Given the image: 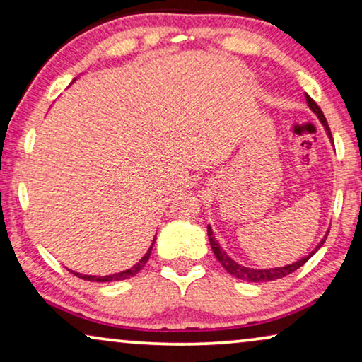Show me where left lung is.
Returning a JSON list of instances; mask_svg holds the SVG:
<instances>
[{"label":"left lung","instance_id":"1","mask_svg":"<svg viewBox=\"0 0 362 362\" xmlns=\"http://www.w3.org/2000/svg\"><path fill=\"white\" fill-rule=\"evenodd\" d=\"M305 98H306V103H308L310 110L313 112L316 117H318V120H320L321 123H323V127H325V130H326V135H328L331 143H333V136H331L328 122H326V118H325V115H323V112H321V108H320L318 105H316V102L308 95V93H305ZM207 235H209V242H211L212 252H214L216 259L221 262V265L224 267V269H226L227 272H229V274H230L232 276H235V279H239V280H245V281H272V280L284 279V276L290 275L291 272L298 270L301 265L306 264V262H308V260L311 259V257H313V255L316 254V252H318L320 247L325 244L326 235H328V234H326V235L323 237V239L320 240V244L316 245L315 249L311 250L308 255H305L303 259L296 260V262H293V264H288V265H285V267H275V269H250V267L240 265L239 262H235L234 259H230V257L227 255V252H226L224 249H222L219 242L216 240L214 232H212L211 226H207Z\"/></svg>","mask_w":362,"mask_h":362}]
</instances>
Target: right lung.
Segmentation results:
<instances>
[{
	"instance_id": "1",
	"label": "right lung",
	"mask_w": 362,
	"mask_h": 362,
	"mask_svg": "<svg viewBox=\"0 0 362 362\" xmlns=\"http://www.w3.org/2000/svg\"><path fill=\"white\" fill-rule=\"evenodd\" d=\"M153 245H155V239H153L151 245H150V249H148L146 254L143 255L141 259L138 260L135 265L130 267V269H128V270L118 272V274H112V275H105V276H98V275H83V274H78V272H72V274H74V275H77L78 279L87 280V281H118V280H127V279H130V276H135V275L138 274V272H140V270L143 269V267H145V264H146L148 259H150V255H151V249H153Z\"/></svg>"
}]
</instances>
